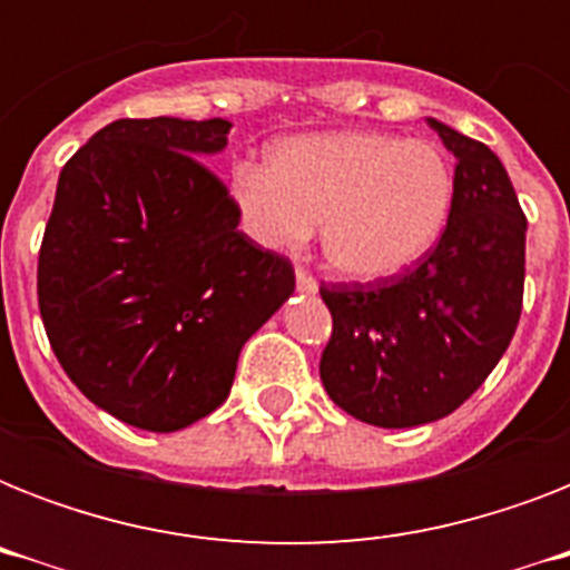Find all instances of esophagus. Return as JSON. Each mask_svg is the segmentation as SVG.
<instances>
[{
  "instance_id": "1",
  "label": "esophagus",
  "mask_w": 570,
  "mask_h": 570,
  "mask_svg": "<svg viewBox=\"0 0 570 570\" xmlns=\"http://www.w3.org/2000/svg\"><path fill=\"white\" fill-rule=\"evenodd\" d=\"M295 286H298V293H307V295L320 289L316 277H313L307 268H295Z\"/></svg>"
}]
</instances>
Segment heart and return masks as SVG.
I'll return each mask as SVG.
<instances>
[{
  "instance_id": "heart-1",
  "label": "heart",
  "mask_w": 570,
  "mask_h": 570,
  "mask_svg": "<svg viewBox=\"0 0 570 570\" xmlns=\"http://www.w3.org/2000/svg\"><path fill=\"white\" fill-rule=\"evenodd\" d=\"M452 186L446 156L429 141L328 132L277 145L268 165H239L230 195L259 245L302 248L322 222V250L334 272L384 281L438 242Z\"/></svg>"
}]
</instances>
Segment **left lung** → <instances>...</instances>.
I'll use <instances>...</instances> for the list:
<instances>
[{
  "instance_id": "left-lung-1",
  "label": "left lung",
  "mask_w": 570,
  "mask_h": 570,
  "mask_svg": "<svg viewBox=\"0 0 570 570\" xmlns=\"http://www.w3.org/2000/svg\"><path fill=\"white\" fill-rule=\"evenodd\" d=\"M455 156L446 227L414 268L375 284H322L334 331L322 384L381 429L434 423L468 402L521 320L527 215L491 147L429 118Z\"/></svg>"
}]
</instances>
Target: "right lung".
Returning a JSON list of instances; mask_svg holds the SVG:
<instances>
[{"instance_id":"right-lung-1","label":"right lung","mask_w":570,"mask_h":570,"mask_svg":"<svg viewBox=\"0 0 570 570\" xmlns=\"http://www.w3.org/2000/svg\"><path fill=\"white\" fill-rule=\"evenodd\" d=\"M230 120L124 118L61 168L38 257L49 346L94 405L177 432L230 393L242 346L293 295V263L236 230L200 156Z\"/></svg>"}]
</instances>
